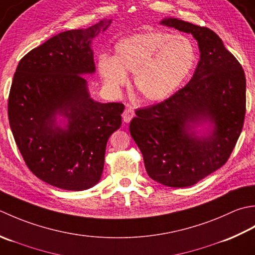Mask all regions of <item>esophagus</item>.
<instances>
[{"label": "esophagus", "instance_id": "1", "mask_svg": "<svg viewBox=\"0 0 255 255\" xmlns=\"http://www.w3.org/2000/svg\"><path fill=\"white\" fill-rule=\"evenodd\" d=\"M134 116H135V113H134V109H133V108H131V107H128V108H127V109H126V110H124V112H123V114H122L123 121H124V122H127V123H128L129 121L132 120Z\"/></svg>", "mask_w": 255, "mask_h": 255}]
</instances>
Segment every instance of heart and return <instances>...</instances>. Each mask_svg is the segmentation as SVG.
Segmentation results:
<instances>
[{
	"label": "heart",
	"mask_w": 255,
	"mask_h": 255,
	"mask_svg": "<svg viewBox=\"0 0 255 255\" xmlns=\"http://www.w3.org/2000/svg\"><path fill=\"white\" fill-rule=\"evenodd\" d=\"M197 61V51L188 37L166 32H144L128 36L114 46L113 57L101 55L98 71L113 90L135 72L137 92L147 101L168 98L184 84Z\"/></svg>",
	"instance_id": "heart-1"
}]
</instances>
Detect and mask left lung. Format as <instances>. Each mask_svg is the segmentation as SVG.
Returning a JSON list of instances; mask_svg holds the SVG:
<instances>
[{
    "label": "left lung",
    "instance_id": "left-lung-1",
    "mask_svg": "<svg viewBox=\"0 0 255 255\" xmlns=\"http://www.w3.org/2000/svg\"><path fill=\"white\" fill-rule=\"evenodd\" d=\"M160 24L189 33L200 59L190 81L157 105L137 109L129 123L145 169L168 187L193 186L227 163L246 117V75L214 30L177 18ZM209 122L211 133L197 137L194 127Z\"/></svg>",
    "mask_w": 255,
    "mask_h": 255
}]
</instances>
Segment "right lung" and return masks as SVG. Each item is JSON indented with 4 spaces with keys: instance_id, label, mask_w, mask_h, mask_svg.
I'll return each mask as SVG.
<instances>
[{
    "instance_id": "obj_1",
    "label": "right lung",
    "mask_w": 255,
    "mask_h": 255,
    "mask_svg": "<svg viewBox=\"0 0 255 255\" xmlns=\"http://www.w3.org/2000/svg\"><path fill=\"white\" fill-rule=\"evenodd\" d=\"M111 19L57 34L19 60L8 96V121L30 171L66 190H85L101 178L107 142L120 128L122 103L90 98L81 75L93 74L91 41ZM69 121L65 129L55 114Z\"/></svg>"
}]
</instances>
